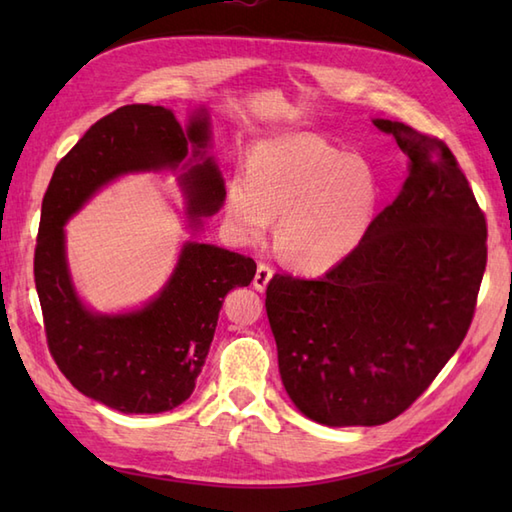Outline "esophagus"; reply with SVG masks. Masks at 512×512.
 <instances>
[{
    "label": "esophagus",
    "instance_id": "esophagus-1",
    "mask_svg": "<svg viewBox=\"0 0 512 512\" xmlns=\"http://www.w3.org/2000/svg\"><path fill=\"white\" fill-rule=\"evenodd\" d=\"M270 277H273V268H270L268 264H259V266H257V270H255V279H253V286H255V290L264 292V290H266V286H268Z\"/></svg>",
    "mask_w": 512,
    "mask_h": 512
}]
</instances>
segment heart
Here are the masks:
<instances>
[{
    "label": "heart",
    "instance_id": "heart-1",
    "mask_svg": "<svg viewBox=\"0 0 512 512\" xmlns=\"http://www.w3.org/2000/svg\"><path fill=\"white\" fill-rule=\"evenodd\" d=\"M376 204L372 167L317 134L259 143L248 176L237 173L224 191V215L237 237L262 239L273 215H281L279 253L310 273H323L352 253L372 224Z\"/></svg>",
    "mask_w": 512,
    "mask_h": 512
}]
</instances>
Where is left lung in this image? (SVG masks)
<instances>
[{"label":"left lung","instance_id":"obj_1","mask_svg":"<svg viewBox=\"0 0 512 512\" xmlns=\"http://www.w3.org/2000/svg\"><path fill=\"white\" fill-rule=\"evenodd\" d=\"M409 178L319 279L275 275L266 312L290 400L328 427L409 409L464 341L486 270V217L440 138L376 118Z\"/></svg>","mask_w":512,"mask_h":512}]
</instances>
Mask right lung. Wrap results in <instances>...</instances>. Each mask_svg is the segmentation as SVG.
Instances as JSON below:
<instances>
[{"label": "right lung", "instance_id": "obj_1", "mask_svg": "<svg viewBox=\"0 0 512 512\" xmlns=\"http://www.w3.org/2000/svg\"><path fill=\"white\" fill-rule=\"evenodd\" d=\"M209 140L204 110L182 129L167 107H118L59 160L43 195L35 286L48 350L83 396L110 409L162 413L182 405L209 354L224 297L235 286H248L257 264L226 248L187 242L165 288L145 308L99 314L76 297L63 226L123 173L182 165L189 217L198 222L202 215H213L224 200V180L213 158H206Z\"/></svg>", "mask_w": 512, "mask_h": 512}]
</instances>
